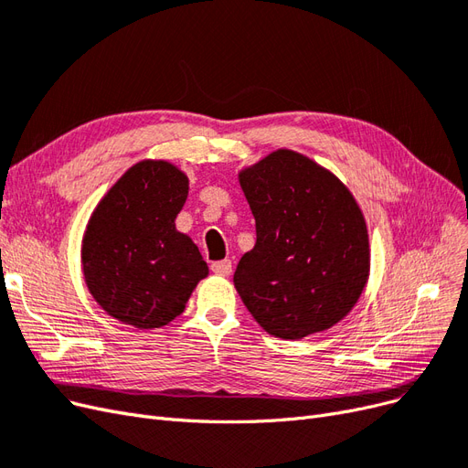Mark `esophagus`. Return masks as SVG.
I'll return each instance as SVG.
<instances>
[{"mask_svg":"<svg viewBox=\"0 0 468 468\" xmlns=\"http://www.w3.org/2000/svg\"><path fill=\"white\" fill-rule=\"evenodd\" d=\"M212 272L218 276H229L231 274V261H218L212 264Z\"/></svg>","mask_w":468,"mask_h":468,"instance_id":"34e87169","label":"esophagus"}]
</instances>
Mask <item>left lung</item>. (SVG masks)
<instances>
[{
	"instance_id": "1",
	"label": "left lung",
	"mask_w": 468,
	"mask_h": 468,
	"mask_svg": "<svg viewBox=\"0 0 468 468\" xmlns=\"http://www.w3.org/2000/svg\"><path fill=\"white\" fill-rule=\"evenodd\" d=\"M256 245L235 288L268 335L299 340L352 311L369 274L366 219L340 180L309 157L278 149L239 175Z\"/></svg>"
}]
</instances>
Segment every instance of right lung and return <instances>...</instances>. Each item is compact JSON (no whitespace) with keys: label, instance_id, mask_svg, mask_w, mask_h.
<instances>
[{"label":"right lung","instance_id":"add662e5","mask_svg":"<svg viewBox=\"0 0 468 468\" xmlns=\"http://www.w3.org/2000/svg\"><path fill=\"white\" fill-rule=\"evenodd\" d=\"M188 178L167 161L128 169L99 202L83 237L89 292L114 319L161 328L185 311L207 264L192 239L175 229Z\"/></svg>","mask_w":468,"mask_h":468}]
</instances>
